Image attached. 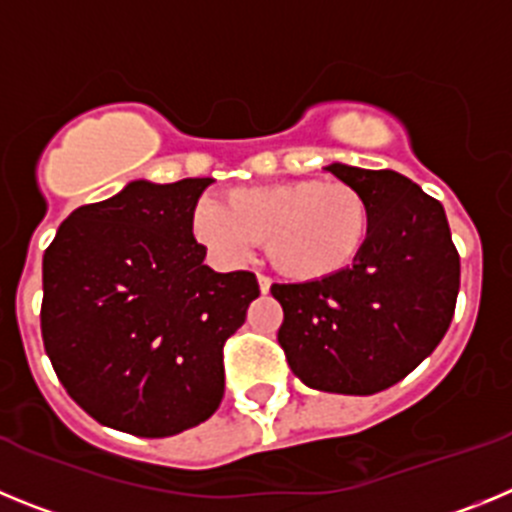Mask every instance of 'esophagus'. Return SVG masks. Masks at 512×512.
Masks as SVG:
<instances>
[{
    "label": "esophagus",
    "mask_w": 512,
    "mask_h": 512,
    "mask_svg": "<svg viewBox=\"0 0 512 512\" xmlns=\"http://www.w3.org/2000/svg\"><path fill=\"white\" fill-rule=\"evenodd\" d=\"M259 289H261V292H264V295L271 289V279L266 277V274H259Z\"/></svg>",
    "instance_id": "obj_1"
}]
</instances>
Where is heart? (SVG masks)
Segmentation results:
<instances>
[{"label": "heart", "instance_id": "1", "mask_svg": "<svg viewBox=\"0 0 512 512\" xmlns=\"http://www.w3.org/2000/svg\"><path fill=\"white\" fill-rule=\"evenodd\" d=\"M372 233V207L346 182L241 187L223 205L200 200L192 235L220 264H241L253 241H264L271 266L295 282H318L354 264Z\"/></svg>", "mask_w": 512, "mask_h": 512}]
</instances>
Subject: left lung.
Listing matches in <instances>:
<instances>
[{"label": "left lung", "instance_id": "8db88e82", "mask_svg": "<svg viewBox=\"0 0 512 512\" xmlns=\"http://www.w3.org/2000/svg\"><path fill=\"white\" fill-rule=\"evenodd\" d=\"M372 207L364 251L341 274L271 284L284 310L279 346L312 390L374 395L433 354L459 295V251L438 200L390 169L330 164Z\"/></svg>", "mask_w": 512, "mask_h": 512}]
</instances>
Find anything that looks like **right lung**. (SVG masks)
Wrapping results in <instances>:
<instances>
[{
    "instance_id": "1",
    "label": "right lung",
    "mask_w": 512,
    "mask_h": 512,
    "mask_svg": "<svg viewBox=\"0 0 512 512\" xmlns=\"http://www.w3.org/2000/svg\"><path fill=\"white\" fill-rule=\"evenodd\" d=\"M210 184L130 182L71 212L45 248V354L71 400L107 428L176 436L223 400V346L259 282L205 264L192 210Z\"/></svg>"
}]
</instances>
